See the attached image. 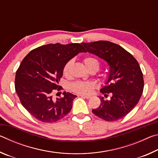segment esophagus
<instances>
[{
  "instance_id": "1",
  "label": "esophagus",
  "mask_w": 158,
  "mask_h": 158,
  "mask_svg": "<svg viewBox=\"0 0 158 158\" xmlns=\"http://www.w3.org/2000/svg\"><path fill=\"white\" fill-rule=\"evenodd\" d=\"M81 98H86V99H90L91 98V96H89V95H80Z\"/></svg>"
}]
</instances>
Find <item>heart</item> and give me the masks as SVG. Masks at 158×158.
I'll return each instance as SVG.
<instances>
[{"instance_id":"heart-1","label":"heart","mask_w":158,"mask_h":158,"mask_svg":"<svg viewBox=\"0 0 158 158\" xmlns=\"http://www.w3.org/2000/svg\"><path fill=\"white\" fill-rule=\"evenodd\" d=\"M84 63L86 68L90 70L92 68H99L98 60L94 57L88 56L84 59ZM73 65V60H69L65 63L63 69V73L65 76H68L69 73L70 68ZM98 86V83L95 81H77L70 85L72 91L80 95H89L93 90Z\"/></svg>"}]
</instances>
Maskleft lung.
<instances>
[{"mask_svg":"<svg viewBox=\"0 0 158 158\" xmlns=\"http://www.w3.org/2000/svg\"><path fill=\"white\" fill-rule=\"evenodd\" d=\"M81 44L85 52L95 54L109 65L106 85L100 90V105L92 112L106 121H115L126 116L137 105L143 90V77L140 66L133 56L122 47L109 41H97Z\"/></svg>","mask_w":158,"mask_h":158,"instance_id":"obj_1","label":"left lung"}]
</instances>
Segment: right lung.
Here are the masks:
<instances>
[{"mask_svg": "<svg viewBox=\"0 0 158 158\" xmlns=\"http://www.w3.org/2000/svg\"><path fill=\"white\" fill-rule=\"evenodd\" d=\"M80 52L81 44H49L31 51L21 61L15 76V90L21 105L40 121L53 123L66 116L77 95L63 92L55 99L53 94L62 87L58 81L65 63Z\"/></svg>", "mask_w": 158, "mask_h": 158, "instance_id": "obj_1", "label": "right lung"}]
</instances>
